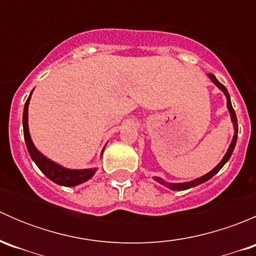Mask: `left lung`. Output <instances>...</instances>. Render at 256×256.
Returning <instances> with one entry per match:
<instances>
[{
  "label": "left lung",
  "instance_id": "obj_1",
  "mask_svg": "<svg viewBox=\"0 0 256 256\" xmlns=\"http://www.w3.org/2000/svg\"><path fill=\"white\" fill-rule=\"evenodd\" d=\"M208 76H209V79H210L212 82H213L214 84H216V86H218L219 89H220L222 92H224V95H226V106H228L229 114H230L232 122H233V126H234V136H233V140H232L230 144H229L228 151H226V154H224L223 160H222V161L219 162V164H216V166L214 167V168L210 172H208L207 174H204V176H202V177H200V178H196V180H190V182H183V183H170V182H166V180H162V178H160V177H154V180H157V182L161 183V184H164V187L170 188V190H190V188H193V187H196V186L202 184V183L207 182V180H210V178L213 177L214 174H218L219 170H220L222 167H223L224 164H226V162L229 161V158H230L232 154H233V151H234V147H236V138H238V120H236V112H234L233 106H232V102H230V96H229V92H228V90H226V88L224 86V85L222 84V82H219L218 79H216V76H213V74H208Z\"/></svg>",
  "mask_w": 256,
  "mask_h": 256
}]
</instances>
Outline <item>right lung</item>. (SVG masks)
I'll use <instances>...</instances> for the list:
<instances>
[{
	"mask_svg": "<svg viewBox=\"0 0 256 256\" xmlns=\"http://www.w3.org/2000/svg\"><path fill=\"white\" fill-rule=\"evenodd\" d=\"M33 90L30 92V96H28L27 102L24 104V109H23V135H24L26 146H27L28 152L30 154V158L34 161L38 168L47 176L49 180H53L54 183L60 186H66V187H74V186L82 184V183L86 182L95 174L98 168H85V170H70L66 168V167L60 166L56 162H53L46 157L44 154H40L37 150V147L33 144L32 138L30 135V128H28V105H30V95H32ZM105 148V147H104ZM102 148V152H104Z\"/></svg>",
	"mask_w": 256,
	"mask_h": 256,
	"instance_id": "obj_1",
	"label": "right lung"
}]
</instances>
